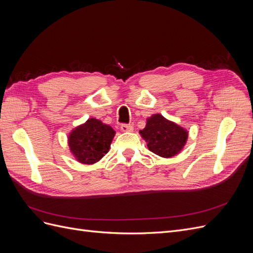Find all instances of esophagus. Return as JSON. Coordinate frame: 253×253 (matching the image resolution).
Instances as JSON below:
<instances>
[{
    "instance_id": "1",
    "label": "esophagus",
    "mask_w": 253,
    "mask_h": 253,
    "mask_svg": "<svg viewBox=\"0 0 253 253\" xmlns=\"http://www.w3.org/2000/svg\"><path fill=\"white\" fill-rule=\"evenodd\" d=\"M120 129H121L122 132H133L134 127H133L131 125H126V124H124V125L120 126Z\"/></svg>"
}]
</instances>
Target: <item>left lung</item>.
Segmentation results:
<instances>
[{
    "mask_svg": "<svg viewBox=\"0 0 253 253\" xmlns=\"http://www.w3.org/2000/svg\"><path fill=\"white\" fill-rule=\"evenodd\" d=\"M139 133L147 141L148 149L164 158L177 155L188 139L187 129L166 119L160 114L149 117L145 127Z\"/></svg>",
    "mask_w": 253,
    "mask_h": 253,
    "instance_id": "8db88e82",
    "label": "left lung"
}]
</instances>
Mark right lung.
Instances as JSON below:
<instances>
[{
    "label": "right lung",
    "mask_w": 253,
    "mask_h": 253,
    "mask_svg": "<svg viewBox=\"0 0 253 253\" xmlns=\"http://www.w3.org/2000/svg\"><path fill=\"white\" fill-rule=\"evenodd\" d=\"M114 136L112 126L96 118H89L68 135V145L79 163L93 165L109 152Z\"/></svg>",
    "instance_id": "obj_1"
}]
</instances>
